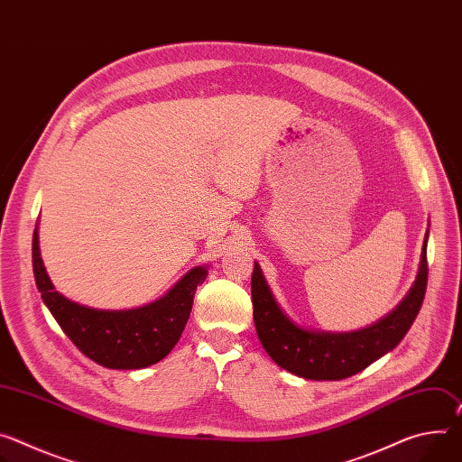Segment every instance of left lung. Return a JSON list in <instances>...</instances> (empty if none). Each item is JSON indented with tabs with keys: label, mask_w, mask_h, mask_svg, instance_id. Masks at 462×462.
Wrapping results in <instances>:
<instances>
[{
	"label": "left lung",
	"mask_w": 462,
	"mask_h": 462,
	"mask_svg": "<svg viewBox=\"0 0 462 462\" xmlns=\"http://www.w3.org/2000/svg\"><path fill=\"white\" fill-rule=\"evenodd\" d=\"M428 287V234L416 282L403 302L383 320L352 333H317L292 324L278 308L273 292L254 263L253 306L258 337L282 368L306 380H345L393 350L409 331L422 308Z\"/></svg>",
	"instance_id": "left-lung-1"
}]
</instances>
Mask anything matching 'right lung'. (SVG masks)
Here are the masks:
<instances>
[{"instance_id":"1","label":"right lung","mask_w":462,"mask_h":462,"mask_svg":"<svg viewBox=\"0 0 462 462\" xmlns=\"http://www.w3.org/2000/svg\"><path fill=\"white\" fill-rule=\"evenodd\" d=\"M32 273L42 300L71 343L106 368H143L158 363L179 343L189 319L197 285L206 267L191 269L167 295L145 308L101 311L68 300L55 291L40 258L38 232L32 234Z\"/></svg>"}]
</instances>
